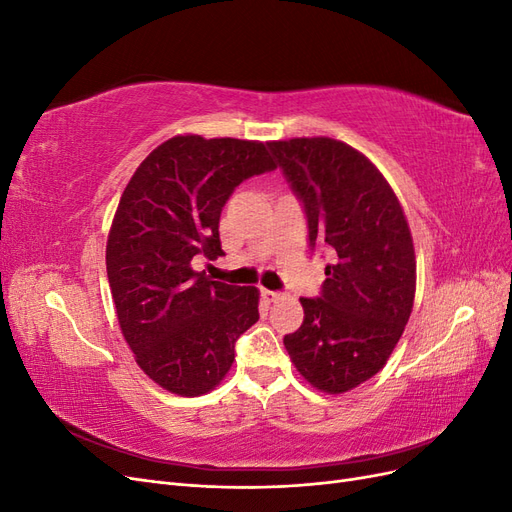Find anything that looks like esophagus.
Masks as SVG:
<instances>
[{"mask_svg": "<svg viewBox=\"0 0 512 512\" xmlns=\"http://www.w3.org/2000/svg\"><path fill=\"white\" fill-rule=\"evenodd\" d=\"M262 299H265L267 303H275L282 299V292H273V290H262Z\"/></svg>", "mask_w": 512, "mask_h": 512, "instance_id": "1", "label": "esophagus"}]
</instances>
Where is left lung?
<instances>
[{
  "label": "left lung",
  "mask_w": 512,
  "mask_h": 512,
  "mask_svg": "<svg viewBox=\"0 0 512 512\" xmlns=\"http://www.w3.org/2000/svg\"><path fill=\"white\" fill-rule=\"evenodd\" d=\"M303 200L309 245L333 252L318 299L284 337L314 389L342 395L389 361L412 314L416 256L404 207L367 156L329 136L269 143Z\"/></svg>",
  "instance_id": "8db88e82"
}]
</instances>
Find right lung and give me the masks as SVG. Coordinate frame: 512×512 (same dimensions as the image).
<instances>
[{
	"label": "right lung",
	"mask_w": 512,
	"mask_h": 512,
	"mask_svg": "<svg viewBox=\"0 0 512 512\" xmlns=\"http://www.w3.org/2000/svg\"><path fill=\"white\" fill-rule=\"evenodd\" d=\"M260 141L177 134L153 149L121 194L106 241L119 329L164 391H213L235 342L258 320L256 286L213 282L192 260L224 256L220 213L245 179L273 170Z\"/></svg>",
	"instance_id": "1"
}]
</instances>
